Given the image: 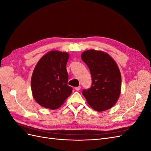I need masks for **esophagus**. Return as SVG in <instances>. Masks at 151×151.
<instances>
[{"mask_svg":"<svg viewBox=\"0 0 151 151\" xmlns=\"http://www.w3.org/2000/svg\"><path fill=\"white\" fill-rule=\"evenodd\" d=\"M75 89L77 91H79V90L81 89V86H78V87H76L75 88Z\"/></svg>","mask_w":151,"mask_h":151,"instance_id":"34e87169","label":"esophagus"}]
</instances>
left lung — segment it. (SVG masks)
<instances>
[{
  "instance_id": "8db88e82",
  "label": "left lung",
  "mask_w": 151,
  "mask_h": 151,
  "mask_svg": "<svg viewBox=\"0 0 151 151\" xmlns=\"http://www.w3.org/2000/svg\"><path fill=\"white\" fill-rule=\"evenodd\" d=\"M92 77L91 88L83 94L96 111H102L113 106L119 98L122 77L115 60L106 53L89 50L81 55Z\"/></svg>"
}]
</instances>
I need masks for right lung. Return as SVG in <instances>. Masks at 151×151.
Wrapping results in <instances>:
<instances>
[{"instance_id":"obj_1","label":"right lung","mask_w":151,"mask_h":151,"mask_svg":"<svg viewBox=\"0 0 151 151\" xmlns=\"http://www.w3.org/2000/svg\"><path fill=\"white\" fill-rule=\"evenodd\" d=\"M67 53L51 51L40 59L31 77V91L35 101L52 109L62 106L72 88L67 85Z\"/></svg>"}]
</instances>
